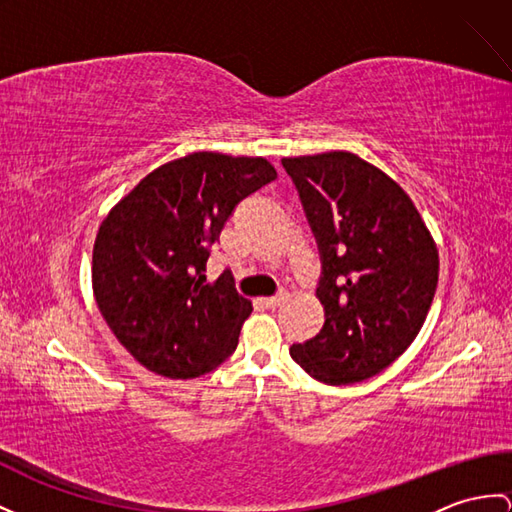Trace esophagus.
Wrapping results in <instances>:
<instances>
[{
    "instance_id": "obj_1",
    "label": "esophagus",
    "mask_w": 512,
    "mask_h": 512,
    "mask_svg": "<svg viewBox=\"0 0 512 512\" xmlns=\"http://www.w3.org/2000/svg\"><path fill=\"white\" fill-rule=\"evenodd\" d=\"M284 293H280V295H273V297H263L260 299V304L263 306H267V308H278L282 302H284Z\"/></svg>"
}]
</instances>
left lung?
I'll return each mask as SVG.
<instances>
[{"label":"left lung","mask_w":512,"mask_h":512,"mask_svg":"<svg viewBox=\"0 0 512 512\" xmlns=\"http://www.w3.org/2000/svg\"><path fill=\"white\" fill-rule=\"evenodd\" d=\"M321 254L326 323L291 347L308 376L363 382L415 341L439 282V252L395 180L350 152L282 158Z\"/></svg>","instance_id":"1"}]
</instances>
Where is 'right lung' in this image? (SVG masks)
Segmentation results:
<instances>
[{"label": "right lung", "mask_w": 512, "mask_h": 512, "mask_svg": "<svg viewBox=\"0 0 512 512\" xmlns=\"http://www.w3.org/2000/svg\"><path fill=\"white\" fill-rule=\"evenodd\" d=\"M276 178L265 158L195 152L154 169L102 221L95 302L145 369L189 380L236 350L252 302L228 269L215 282L204 271L236 204Z\"/></svg>", "instance_id": "obj_1"}]
</instances>
